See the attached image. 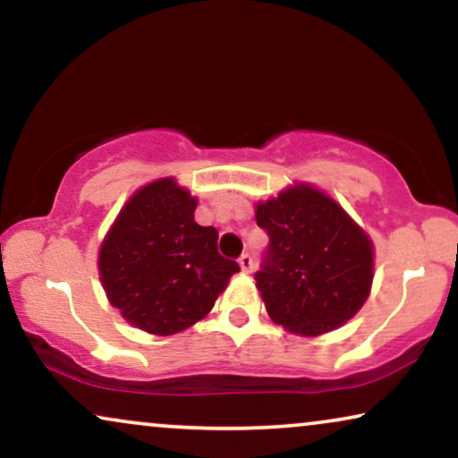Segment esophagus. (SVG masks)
I'll list each match as a JSON object with an SVG mask.
<instances>
[{
	"mask_svg": "<svg viewBox=\"0 0 458 458\" xmlns=\"http://www.w3.org/2000/svg\"><path fill=\"white\" fill-rule=\"evenodd\" d=\"M240 267H242L243 273H252V268H254L252 256H250V254H242V256H240Z\"/></svg>",
	"mask_w": 458,
	"mask_h": 458,
	"instance_id": "1",
	"label": "esophagus"
}]
</instances>
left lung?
<instances>
[{"label":"left lung","instance_id":"1","mask_svg":"<svg viewBox=\"0 0 458 458\" xmlns=\"http://www.w3.org/2000/svg\"><path fill=\"white\" fill-rule=\"evenodd\" d=\"M268 248L254 279L275 323L318 335L352 318L373 281V248L334 199L309 185L256 206Z\"/></svg>","mask_w":458,"mask_h":458}]
</instances>
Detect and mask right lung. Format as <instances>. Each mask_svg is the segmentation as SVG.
<instances>
[{
  "mask_svg": "<svg viewBox=\"0 0 458 458\" xmlns=\"http://www.w3.org/2000/svg\"><path fill=\"white\" fill-rule=\"evenodd\" d=\"M196 206L173 179L154 181L124 204L99 250L110 304L148 334L191 327L240 271L218 254V231L196 223Z\"/></svg>",
  "mask_w": 458,
  "mask_h": 458,
  "instance_id": "right-lung-1",
  "label": "right lung"
}]
</instances>
